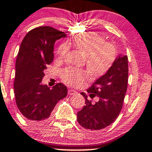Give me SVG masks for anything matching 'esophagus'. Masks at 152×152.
Listing matches in <instances>:
<instances>
[{"instance_id":"esophagus-1","label":"esophagus","mask_w":152,"mask_h":152,"mask_svg":"<svg viewBox=\"0 0 152 152\" xmlns=\"http://www.w3.org/2000/svg\"><path fill=\"white\" fill-rule=\"evenodd\" d=\"M76 91L73 89H68V94L69 95H73V94H76Z\"/></svg>"}]
</instances>
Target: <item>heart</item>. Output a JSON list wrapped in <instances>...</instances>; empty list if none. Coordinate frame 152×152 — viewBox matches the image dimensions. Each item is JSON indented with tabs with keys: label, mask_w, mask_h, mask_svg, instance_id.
<instances>
[{
	"label": "heart",
	"mask_w": 152,
	"mask_h": 152,
	"mask_svg": "<svg viewBox=\"0 0 152 152\" xmlns=\"http://www.w3.org/2000/svg\"><path fill=\"white\" fill-rule=\"evenodd\" d=\"M69 45L76 48L85 58V63L91 74L95 76L104 74L111 67L116 58V49L110 43L96 33H85L68 42H63L58 48L57 56L63 59L69 50ZM87 73L83 70L66 68L62 72L63 81L68 84L76 85L84 81Z\"/></svg>",
	"instance_id": "heart-1"
}]
</instances>
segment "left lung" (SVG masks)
Listing matches in <instances>:
<instances>
[{
	"label": "left lung",
	"instance_id": "1",
	"mask_svg": "<svg viewBox=\"0 0 152 152\" xmlns=\"http://www.w3.org/2000/svg\"><path fill=\"white\" fill-rule=\"evenodd\" d=\"M127 56L118 55L105 74L94 81L87 89L89 96L96 97L94 104L87 99L84 92L85 105L78 112L77 121L83 128L98 131L110 126L119 115L128 87Z\"/></svg>",
	"mask_w": 152,
	"mask_h": 152
}]
</instances>
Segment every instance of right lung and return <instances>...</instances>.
<instances>
[{"label": "right lung", "instance_id": "obj_1", "mask_svg": "<svg viewBox=\"0 0 152 152\" xmlns=\"http://www.w3.org/2000/svg\"><path fill=\"white\" fill-rule=\"evenodd\" d=\"M63 37H66L64 32L45 26L31 29L21 42L14 89L16 105L29 122L45 121L58 102L67 96V87L62 83L51 89L42 83L44 71L54 58L55 42Z\"/></svg>", "mask_w": 152, "mask_h": 152}]
</instances>
